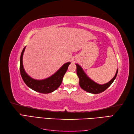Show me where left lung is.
Instances as JSON below:
<instances>
[{"instance_id":"obj_1","label":"left lung","mask_w":134,"mask_h":134,"mask_svg":"<svg viewBox=\"0 0 134 134\" xmlns=\"http://www.w3.org/2000/svg\"><path fill=\"white\" fill-rule=\"evenodd\" d=\"M76 74L79 79V86L83 90L93 94H98L102 93L111 86L116 78L118 69L117 70L115 76L107 83L98 84L91 80L85 73L82 68L78 64H76Z\"/></svg>"}]
</instances>
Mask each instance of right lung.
<instances>
[{
  "label": "right lung",
  "instance_id": "right-lung-1",
  "mask_svg": "<svg viewBox=\"0 0 134 134\" xmlns=\"http://www.w3.org/2000/svg\"><path fill=\"white\" fill-rule=\"evenodd\" d=\"M25 48L26 47L23 48L22 51L19 65L20 72H21V75L24 82L32 90L39 93H44V94L51 93L57 90L62 83L64 75L67 71L70 63L68 62L64 64L54 74L50 76L49 78L43 80H36L28 75L23 68L22 59Z\"/></svg>",
  "mask_w": 134,
  "mask_h": 134
}]
</instances>
